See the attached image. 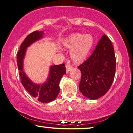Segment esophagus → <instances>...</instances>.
<instances>
[{
	"label": "esophagus",
	"instance_id": "34e87169",
	"mask_svg": "<svg viewBox=\"0 0 133 133\" xmlns=\"http://www.w3.org/2000/svg\"><path fill=\"white\" fill-rule=\"evenodd\" d=\"M72 69V67L70 66V65H66V70L67 73L69 72Z\"/></svg>",
	"mask_w": 133,
	"mask_h": 133
}]
</instances>
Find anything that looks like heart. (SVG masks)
Instances as JSON below:
<instances>
[{"label": "heart", "instance_id": "b5f03b06", "mask_svg": "<svg viewBox=\"0 0 133 133\" xmlns=\"http://www.w3.org/2000/svg\"><path fill=\"white\" fill-rule=\"evenodd\" d=\"M94 43L92 35L74 33L63 39L62 45L65 49L71 50L70 57L74 63L81 64L89 55Z\"/></svg>", "mask_w": 133, "mask_h": 133}]
</instances>
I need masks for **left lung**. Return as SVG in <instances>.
Segmentation results:
<instances>
[{
	"mask_svg": "<svg viewBox=\"0 0 133 133\" xmlns=\"http://www.w3.org/2000/svg\"><path fill=\"white\" fill-rule=\"evenodd\" d=\"M116 62L112 44L104 34L90 57L78 66L82 74L79 90L83 96L95 100L108 92L115 78Z\"/></svg>",
	"mask_w": 133,
	"mask_h": 133,
	"instance_id": "8db88e82",
	"label": "left lung"
}]
</instances>
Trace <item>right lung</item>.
Instances as JSON below:
<instances>
[{
    "label": "right lung",
    "instance_id": "right-lung-1",
    "mask_svg": "<svg viewBox=\"0 0 133 133\" xmlns=\"http://www.w3.org/2000/svg\"><path fill=\"white\" fill-rule=\"evenodd\" d=\"M43 31H35L28 35L20 45L17 54V62L19 71L20 81L25 89L42 103H49L57 98L60 91L59 83L62 76L66 74L65 64L52 65L50 66L48 77L45 83L42 85L32 82L23 71V59L27 48L43 38Z\"/></svg>",
    "mask_w": 133,
    "mask_h": 133
}]
</instances>
